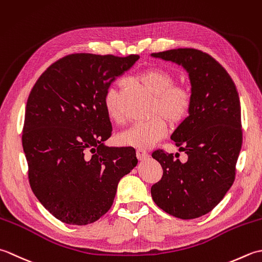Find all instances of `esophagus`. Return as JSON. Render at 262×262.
Listing matches in <instances>:
<instances>
[{"mask_svg":"<svg viewBox=\"0 0 262 262\" xmlns=\"http://www.w3.org/2000/svg\"><path fill=\"white\" fill-rule=\"evenodd\" d=\"M136 154L139 161H145V159L148 158V152L146 150H143V149H137Z\"/></svg>","mask_w":262,"mask_h":262,"instance_id":"obj_1","label":"esophagus"}]
</instances>
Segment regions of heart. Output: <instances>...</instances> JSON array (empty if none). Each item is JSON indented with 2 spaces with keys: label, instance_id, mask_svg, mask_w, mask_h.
Here are the masks:
<instances>
[{
  "label": "heart",
  "instance_id": "b5f03b06",
  "mask_svg": "<svg viewBox=\"0 0 262 262\" xmlns=\"http://www.w3.org/2000/svg\"><path fill=\"white\" fill-rule=\"evenodd\" d=\"M138 81L155 95L150 120L136 123L117 136L120 145L148 149L165 137L167 123L176 127L188 119L192 106L193 94L185 84H176L175 76L167 69L161 67L149 68L138 74ZM104 107L112 121L119 122V89L115 86L107 88L104 95Z\"/></svg>",
  "mask_w": 262,
  "mask_h": 262
}]
</instances>
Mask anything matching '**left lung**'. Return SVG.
Listing matches in <instances>:
<instances>
[{"instance_id": "8db88e82", "label": "left lung", "mask_w": 262, "mask_h": 262, "mask_svg": "<svg viewBox=\"0 0 262 262\" xmlns=\"http://www.w3.org/2000/svg\"><path fill=\"white\" fill-rule=\"evenodd\" d=\"M151 55L181 64L189 72L193 94L189 117L170 137L188 162L155 150L151 156L161 164L163 176L151 186V196L169 215L193 220L220 204L235 180L242 146L238 93L225 69L205 52L178 49Z\"/></svg>"}]
</instances>
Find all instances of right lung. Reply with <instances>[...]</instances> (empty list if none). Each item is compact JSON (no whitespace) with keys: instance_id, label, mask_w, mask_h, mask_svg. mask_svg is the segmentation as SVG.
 <instances>
[{"instance_id":"add662e5","label":"right lung","mask_w":262,"mask_h":262,"mask_svg":"<svg viewBox=\"0 0 262 262\" xmlns=\"http://www.w3.org/2000/svg\"><path fill=\"white\" fill-rule=\"evenodd\" d=\"M139 60L74 53L41 73L27 100L23 147L37 199L70 225L98 221L113 205L117 184L136 167L131 147L113 148L104 95Z\"/></svg>"}]
</instances>
